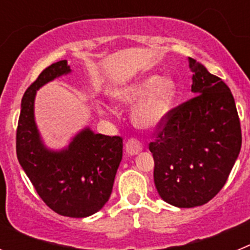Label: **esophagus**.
<instances>
[{
    "mask_svg": "<svg viewBox=\"0 0 250 250\" xmlns=\"http://www.w3.org/2000/svg\"><path fill=\"white\" fill-rule=\"evenodd\" d=\"M141 150H143V145L136 139H130V140L126 141V144H125V151L129 155H138Z\"/></svg>",
    "mask_w": 250,
    "mask_h": 250,
    "instance_id": "obj_1",
    "label": "esophagus"
}]
</instances>
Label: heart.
Masks as SVG:
<instances>
[{
	"label": "heart",
	"instance_id": "obj_1",
	"mask_svg": "<svg viewBox=\"0 0 250 250\" xmlns=\"http://www.w3.org/2000/svg\"><path fill=\"white\" fill-rule=\"evenodd\" d=\"M178 83L174 77L149 74L125 85L110 90V98L118 104L131 105L132 123L140 129L152 130L164 123L178 96ZM103 114L109 110L100 107Z\"/></svg>",
	"mask_w": 250,
	"mask_h": 250
}]
</instances>
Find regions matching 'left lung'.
<instances>
[{
    "label": "left lung",
    "mask_w": 250,
    "mask_h": 250,
    "mask_svg": "<svg viewBox=\"0 0 250 250\" xmlns=\"http://www.w3.org/2000/svg\"><path fill=\"white\" fill-rule=\"evenodd\" d=\"M194 98L171 110L150 143L154 183L167 204L194 208L213 199L224 187L240 146L235 101L222 79L189 57Z\"/></svg>",
    "instance_id": "obj_1"
}]
</instances>
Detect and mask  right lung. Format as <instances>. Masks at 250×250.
I'll return each instance as SVG.
<instances>
[{
	"mask_svg": "<svg viewBox=\"0 0 250 250\" xmlns=\"http://www.w3.org/2000/svg\"><path fill=\"white\" fill-rule=\"evenodd\" d=\"M62 60L46 67L26 90L16 135V152L37 194L57 214L86 218L107 203L123 159V139L96 134L89 126L62 149L45 144L35 119V99L42 86L71 74Z\"/></svg>",
	"mask_w": 250,
	"mask_h": 250,
	"instance_id": "right-lung-1",
	"label": "right lung"
}]
</instances>
